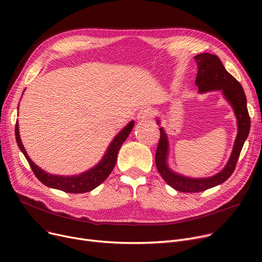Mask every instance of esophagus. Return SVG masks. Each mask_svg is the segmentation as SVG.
<instances>
[{
	"label": "esophagus",
	"instance_id": "34e87169",
	"mask_svg": "<svg viewBox=\"0 0 262 262\" xmlns=\"http://www.w3.org/2000/svg\"><path fill=\"white\" fill-rule=\"evenodd\" d=\"M152 116H153V113L149 108H141L140 112L138 113V115H137V118H138L139 121L144 122V121L152 118Z\"/></svg>",
	"mask_w": 262,
	"mask_h": 262
}]
</instances>
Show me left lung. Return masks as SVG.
I'll use <instances>...</instances> for the list:
<instances>
[{
  "label": "left lung",
  "mask_w": 262,
  "mask_h": 262,
  "mask_svg": "<svg viewBox=\"0 0 262 262\" xmlns=\"http://www.w3.org/2000/svg\"><path fill=\"white\" fill-rule=\"evenodd\" d=\"M198 62V74L195 84L201 93L221 90L224 98L229 102L233 108V113L237 118L238 134L236 137L235 144L232 147L230 158L225 166V168L217 174L206 177V178H191L173 172L167 162V157L169 153V143L166 132L160 127V138L156 149L155 162L159 174L162 176L169 186L173 189L193 193V192H201L204 190L210 189L220 184H223L230 177L236 169V164L240 156L243 144L249 136L251 128V118L247 112L246 96L243 91L240 82L229 74L224 68L222 61L216 55L209 53H202L194 56ZM159 124V120L157 119Z\"/></svg>",
  "instance_id": "1"
}]
</instances>
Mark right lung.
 I'll list each match as a JSON object with an SVG mask.
<instances>
[{
	"mask_svg": "<svg viewBox=\"0 0 262 262\" xmlns=\"http://www.w3.org/2000/svg\"><path fill=\"white\" fill-rule=\"evenodd\" d=\"M134 124H135L134 121H130L127 125L115 137L112 143L109 144L104 157L95 167L88 170L87 172H84L79 175H73V176L52 175L50 173H47L42 169H40L32 161L29 155H27L26 150L21 142L18 121L16 122L15 134H16V140L19 148L22 150V153L24 154L27 162L30 163L34 174L41 183L50 188L58 189V190L68 192V193H85V192H89L95 189L98 186H100L109 176V174L112 173V171L116 166L119 149L123 144V142L126 140L129 133L132 132Z\"/></svg>",
	"mask_w": 262,
	"mask_h": 262,
	"instance_id": "obj_1",
	"label": "right lung"
}]
</instances>
